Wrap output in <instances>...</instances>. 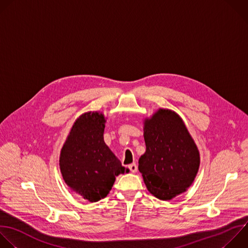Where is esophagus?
Wrapping results in <instances>:
<instances>
[{
    "instance_id": "esophagus-1",
    "label": "esophagus",
    "mask_w": 248,
    "mask_h": 248,
    "mask_svg": "<svg viewBox=\"0 0 248 248\" xmlns=\"http://www.w3.org/2000/svg\"><path fill=\"white\" fill-rule=\"evenodd\" d=\"M128 169L130 170V171L132 172V173H135L136 171H137V166H136V163H131V164H129L128 166Z\"/></svg>"
}]
</instances>
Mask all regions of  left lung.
Here are the masks:
<instances>
[{"mask_svg":"<svg viewBox=\"0 0 248 248\" xmlns=\"http://www.w3.org/2000/svg\"><path fill=\"white\" fill-rule=\"evenodd\" d=\"M143 124L146 152L139 157L138 170L153 196L172 200L195 181L200 151L184 121L172 110L159 108Z\"/></svg>","mask_w":248,"mask_h":248,"instance_id":"8db88e82","label":"left lung"}]
</instances>
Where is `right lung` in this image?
<instances>
[{"instance_id": "1", "label": "right lung", "mask_w": 248, "mask_h": 248, "mask_svg": "<svg viewBox=\"0 0 248 248\" xmlns=\"http://www.w3.org/2000/svg\"><path fill=\"white\" fill-rule=\"evenodd\" d=\"M105 124L102 112L81 114L60 152L63 180L73 192L91 202L107 197L116 177L129 172L104 141Z\"/></svg>"}]
</instances>
